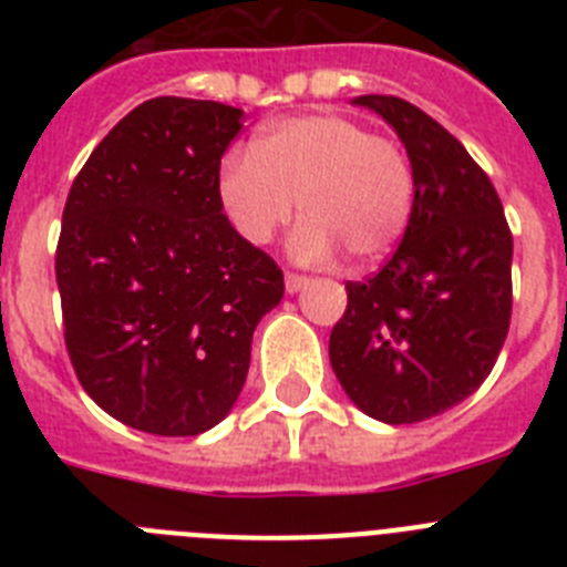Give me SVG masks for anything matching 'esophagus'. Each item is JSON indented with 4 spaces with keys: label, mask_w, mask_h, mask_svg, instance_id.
<instances>
[{
    "label": "esophagus",
    "mask_w": 567,
    "mask_h": 567,
    "mask_svg": "<svg viewBox=\"0 0 567 567\" xmlns=\"http://www.w3.org/2000/svg\"><path fill=\"white\" fill-rule=\"evenodd\" d=\"M307 284H309V278H307V275H298V272H287V292H289V295L300 292V289L307 287Z\"/></svg>",
    "instance_id": "1"
}]
</instances>
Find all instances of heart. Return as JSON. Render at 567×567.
<instances>
[{"instance_id": "heart-1", "label": "heart", "mask_w": 567, "mask_h": 567, "mask_svg": "<svg viewBox=\"0 0 567 567\" xmlns=\"http://www.w3.org/2000/svg\"><path fill=\"white\" fill-rule=\"evenodd\" d=\"M218 198L244 240L264 247L287 227L295 258L320 264L343 249L352 264L385 258L414 207V169L394 138L338 113L289 115L260 130L252 153H229Z\"/></svg>"}]
</instances>
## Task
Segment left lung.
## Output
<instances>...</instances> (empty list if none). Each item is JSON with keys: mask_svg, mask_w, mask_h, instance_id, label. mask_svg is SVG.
<instances>
[{"mask_svg": "<svg viewBox=\"0 0 567 567\" xmlns=\"http://www.w3.org/2000/svg\"><path fill=\"white\" fill-rule=\"evenodd\" d=\"M405 144L414 207L380 272L346 284L329 360L360 412L420 423L463 403L491 374L511 323L503 202L463 144L398 96H358Z\"/></svg>", "mask_w": 567, "mask_h": 567, "instance_id": "left-lung-1", "label": "left lung"}]
</instances>
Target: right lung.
<instances>
[{"instance_id":"right-lung-1","label":"right lung","mask_w":567,"mask_h":567,"mask_svg":"<svg viewBox=\"0 0 567 567\" xmlns=\"http://www.w3.org/2000/svg\"><path fill=\"white\" fill-rule=\"evenodd\" d=\"M221 102L158 96L130 110L70 187L56 247L64 346L110 417L162 437L221 423L249 372L284 272L218 198L240 130Z\"/></svg>"}]
</instances>
